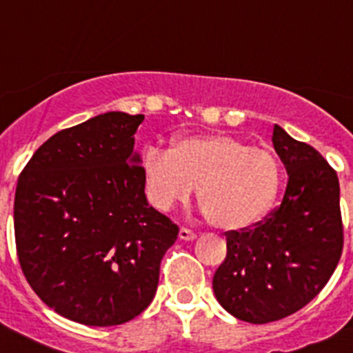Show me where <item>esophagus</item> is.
<instances>
[{
  "mask_svg": "<svg viewBox=\"0 0 353 353\" xmlns=\"http://www.w3.org/2000/svg\"><path fill=\"white\" fill-rule=\"evenodd\" d=\"M179 236H180V240H185V242H191V240L196 239V233L191 232V230H187V228H180Z\"/></svg>",
  "mask_w": 353,
  "mask_h": 353,
  "instance_id": "obj_1",
  "label": "esophagus"
}]
</instances>
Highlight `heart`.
Returning <instances> with one entry per match:
<instances>
[{
  "instance_id": "heart-1",
  "label": "heart",
  "mask_w": 353,
  "mask_h": 353,
  "mask_svg": "<svg viewBox=\"0 0 353 353\" xmlns=\"http://www.w3.org/2000/svg\"><path fill=\"white\" fill-rule=\"evenodd\" d=\"M141 168L155 208L170 210L187 201L198 185L199 205L221 230L256 224L281 185V168L270 150L248 146L224 132L182 136L171 150L146 146Z\"/></svg>"
}]
</instances>
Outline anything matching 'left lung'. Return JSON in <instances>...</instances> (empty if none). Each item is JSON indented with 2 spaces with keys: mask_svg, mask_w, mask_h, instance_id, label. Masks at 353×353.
<instances>
[{
  "mask_svg": "<svg viewBox=\"0 0 353 353\" xmlns=\"http://www.w3.org/2000/svg\"><path fill=\"white\" fill-rule=\"evenodd\" d=\"M272 145L288 173L281 205L252 230L226 233L215 299L249 323L290 316L327 285L343 249L338 174L313 146L274 125Z\"/></svg>",
  "mask_w": 353,
  "mask_h": 353,
  "instance_id": "1",
  "label": "left lung"
}]
</instances>
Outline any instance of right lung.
Segmentation results:
<instances>
[{"label": "right lung", "instance_id": "add662e5", "mask_svg": "<svg viewBox=\"0 0 353 353\" xmlns=\"http://www.w3.org/2000/svg\"><path fill=\"white\" fill-rule=\"evenodd\" d=\"M109 111L56 132L19 176L14 228L33 292L72 322L120 325L148 307L179 226L150 207L134 134Z\"/></svg>", "mask_w": 353, "mask_h": 353}]
</instances>
